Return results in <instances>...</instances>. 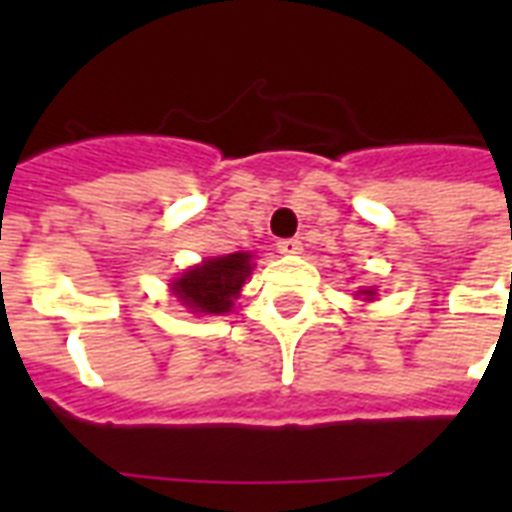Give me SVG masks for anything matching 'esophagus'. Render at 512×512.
I'll use <instances>...</instances> for the list:
<instances>
[{"label":"esophagus","instance_id":"34e87169","mask_svg":"<svg viewBox=\"0 0 512 512\" xmlns=\"http://www.w3.org/2000/svg\"><path fill=\"white\" fill-rule=\"evenodd\" d=\"M276 249H279L281 255H300V252H303V244L297 239H281L279 244H276Z\"/></svg>","mask_w":512,"mask_h":512}]
</instances>
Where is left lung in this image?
<instances>
[{"label": "left lung", "instance_id": "obj_1", "mask_svg": "<svg viewBox=\"0 0 512 512\" xmlns=\"http://www.w3.org/2000/svg\"><path fill=\"white\" fill-rule=\"evenodd\" d=\"M356 295H361L364 300H374V295H377V289L374 287H364V289H358Z\"/></svg>", "mask_w": 512, "mask_h": 512}]
</instances>
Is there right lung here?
<instances>
[{"label":"right lung","instance_id":"obj_1","mask_svg":"<svg viewBox=\"0 0 512 512\" xmlns=\"http://www.w3.org/2000/svg\"><path fill=\"white\" fill-rule=\"evenodd\" d=\"M249 273H252V255L233 252L193 265L183 276H177L170 287L180 305H185L191 313L223 316L233 308V300L239 297Z\"/></svg>","mask_w":512,"mask_h":512}]
</instances>
